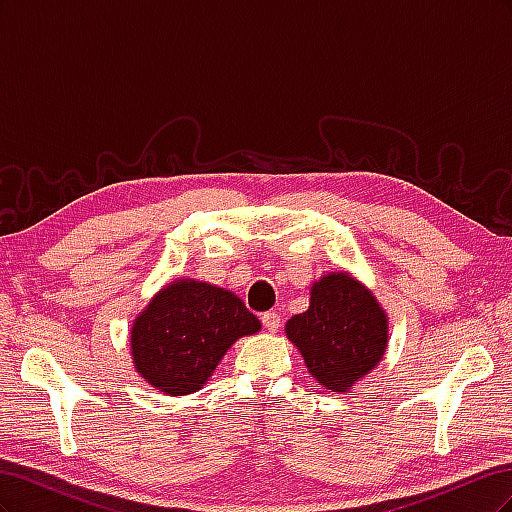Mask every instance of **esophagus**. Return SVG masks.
<instances>
[{
    "label": "esophagus",
    "instance_id": "esophagus-1",
    "mask_svg": "<svg viewBox=\"0 0 512 512\" xmlns=\"http://www.w3.org/2000/svg\"><path fill=\"white\" fill-rule=\"evenodd\" d=\"M262 324H265L267 331L275 333L277 329L282 327V318H280V314H277V312H265V314H262Z\"/></svg>",
    "mask_w": 512,
    "mask_h": 512
}]
</instances>
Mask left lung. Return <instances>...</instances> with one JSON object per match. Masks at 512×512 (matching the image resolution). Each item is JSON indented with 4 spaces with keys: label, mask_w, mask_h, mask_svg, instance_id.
Segmentation results:
<instances>
[{
    "label": "left lung",
    "mask_w": 512,
    "mask_h": 512,
    "mask_svg": "<svg viewBox=\"0 0 512 512\" xmlns=\"http://www.w3.org/2000/svg\"><path fill=\"white\" fill-rule=\"evenodd\" d=\"M307 312L286 322V335L324 389L344 393L384 356L389 324L376 297L346 271L312 284Z\"/></svg>",
    "instance_id": "obj_1"
}]
</instances>
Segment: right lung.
Returning a JSON list of instances; mask_svg holds the SVG:
<instances>
[{
  "label": "right lung",
  "instance_id": "obj_1",
  "mask_svg": "<svg viewBox=\"0 0 512 512\" xmlns=\"http://www.w3.org/2000/svg\"><path fill=\"white\" fill-rule=\"evenodd\" d=\"M258 331V318L237 294L207 282L177 280L134 320V367L153 389L190 395L203 389L239 337Z\"/></svg>",
  "mask_w": 512,
  "mask_h": 512
}]
</instances>
